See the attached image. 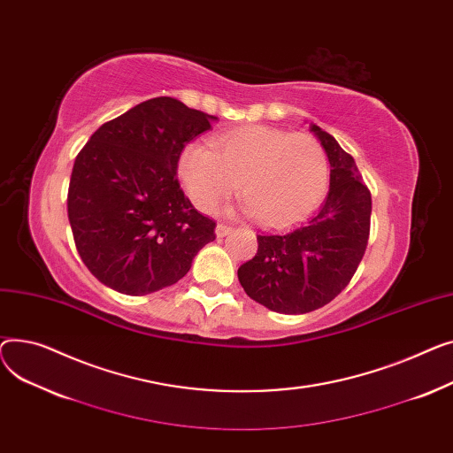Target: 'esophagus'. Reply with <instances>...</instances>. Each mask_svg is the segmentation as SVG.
I'll list each match as a JSON object with an SVG mask.
<instances>
[{"label": "esophagus", "mask_w": 453, "mask_h": 453, "mask_svg": "<svg viewBox=\"0 0 453 453\" xmlns=\"http://www.w3.org/2000/svg\"><path fill=\"white\" fill-rule=\"evenodd\" d=\"M230 232H232V226H228V225H225V223H218V226H216L218 237H225V235L230 234Z\"/></svg>", "instance_id": "esophagus-1"}]
</instances>
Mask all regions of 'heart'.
I'll use <instances>...</instances> for the list:
<instances>
[{
    "label": "heart",
    "instance_id": "1",
    "mask_svg": "<svg viewBox=\"0 0 453 453\" xmlns=\"http://www.w3.org/2000/svg\"><path fill=\"white\" fill-rule=\"evenodd\" d=\"M177 173L190 201L214 210L239 182L245 208L265 226L290 225L322 201L329 163L320 141L311 133L247 126L223 133L214 150L201 142L184 146Z\"/></svg>",
    "mask_w": 453,
    "mask_h": 453
}]
</instances>
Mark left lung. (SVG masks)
I'll return each mask as SVG.
<instances>
[{
	"label": "left lung",
	"instance_id": "8db88e82",
	"mask_svg": "<svg viewBox=\"0 0 453 453\" xmlns=\"http://www.w3.org/2000/svg\"><path fill=\"white\" fill-rule=\"evenodd\" d=\"M324 146L329 194L311 218L287 230L257 234V252L237 269L247 295L271 311L303 314L320 309L348 287L364 257L371 194L355 158L336 139L311 124Z\"/></svg>",
	"mask_w": 453,
	"mask_h": 453
}]
</instances>
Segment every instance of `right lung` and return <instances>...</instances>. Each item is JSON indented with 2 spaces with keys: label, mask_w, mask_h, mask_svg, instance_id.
<instances>
[{
  "label": "right lung",
  "mask_w": 453,
  "mask_h": 453,
  "mask_svg": "<svg viewBox=\"0 0 453 453\" xmlns=\"http://www.w3.org/2000/svg\"><path fill=\"white\" fill-rule=\"evenodd\" d=\"M216 117L172 96L146 100L102 124L74 158L67 216L89 273L122 295L177 283L214 242L216 223L180 190L182 148Z\"/></svg>",
  "instance_id": "right-lung-1"
}]
</instances>
